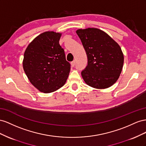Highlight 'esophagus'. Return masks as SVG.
<instances>
[{
    "instance_id": "1",
    "label": "esophagus",
    "mask_w": 146,
    "mask_h": 146,
    "mask_svg": "<svg viewBox=\"0 0 146 146\" xmlns=\"http://www.w3.org/2000/svg\"><path fill=\"white\" fill-rule=\"evenodd\" d=\"M71 65H72V66H73H73L75 65V61L74 60V61L71 62Z\"/></svg>"
}]
</instances>
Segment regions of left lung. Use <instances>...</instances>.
<instances>
[{
    "mask_svg": "<svg viewBox=\"0 0 146 146\" xmlns=\"http://www.w3.org/2000/svg\"><path fill=\"white\" fill-rule=\"evenodd\" d=\"M76 34L87 56V66L81 75L86 84L95 89H106L117 81L124 57L119 44L97 28L78 29Z\"/></svg>",
    "mask_w": 146,
    "mask_h": 146,
    "instance_id": "8db88e82",
    "label": "left lung"
}]
</instances>
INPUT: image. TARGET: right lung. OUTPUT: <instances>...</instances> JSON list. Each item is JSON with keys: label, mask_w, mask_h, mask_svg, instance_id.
Segmentation results:
<instances>
[{"label": "right lung", "mask_w": 146, "mask_h": 146, "mask_svg": "<svg viewBox=\"0 0 146 146\" xmlns=\"http://www.w3.org/2000/svg\"><path fill=\"white\" fill-rule=\"evenodd\" d=\"M61 33L48 31L37 36L24 52V72L31 84L43 93L53 92L63 86L70 64L59 44Z\"/></svg>", "instance_id": "add662e5"}]
</instances>
